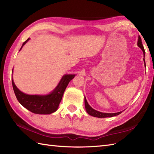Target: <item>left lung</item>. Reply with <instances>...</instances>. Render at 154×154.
Segmentation results:
<instances>
[{
	"label": "left lung",
	"instance_id": "1",
	"mask_svg": "<svg viewBox=\"0 0 154 154\" xmlns=\"http://www.w3.org/2000/svg\"><path fill=\"white\" fill-rule=\"evenodd\" d=\"M137 45L142 50L143 53V57H145V50L144 48H143V46L142 45V39L140 38V35H138V43H137ZM143 61H144V65L146 67V62H145V59L143 58ZM85 109L87 112L91 116H93L94 117H97V118H106V117H112V116H115L119 115L121 112H115V113H105V112H99V111H97L96 110L93 109L92 107H91L88 102L87 101V99L85 97Z\"/></svg>",
	"mask_w": 154,
	"mask_h": 154
}]
</instances>
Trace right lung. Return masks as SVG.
<instances>
[{"label": "right lung", "instance_id": "add662e5", "mask_svg": "<svg viewBox=\"0 0 154 154\" xmlns=\"http://www.w3.org/2000/svg\"><path fill=\"white\" fill-rule=\"evenodd\" d=\"M29 40L30 38L23 43L20 50ZM75 76V74L64 75L54 90L50 94L44 95L28 94L22 92L16 86L12 77V87L18 102L27 110L35 114H50L57 110L65 89Z\"/></svg>", "mask_w": 154, "mask_h": 154}]
</instances>
